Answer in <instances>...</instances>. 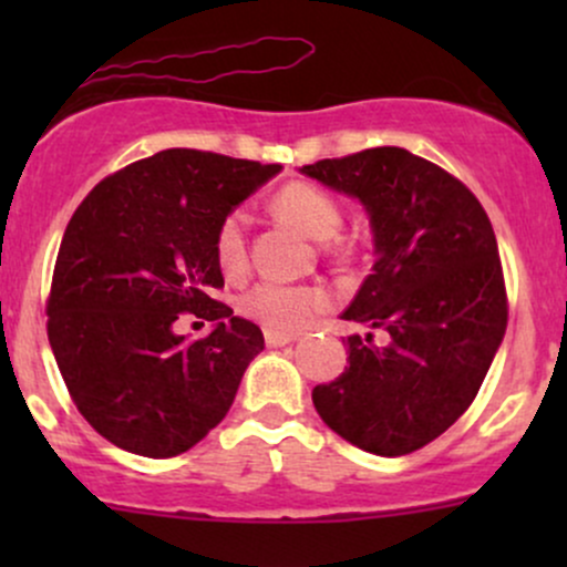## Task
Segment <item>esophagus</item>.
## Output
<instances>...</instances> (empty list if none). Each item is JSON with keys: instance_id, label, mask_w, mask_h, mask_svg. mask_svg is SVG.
Listing matches in <instances>:
<instances>
[{"instance_id": "34e87169", "label": "esophagus", "mask_w": 567, "mask_h": 567, "mask_svg": "<svg viewBox=\"0 0 567 567\" xmlns=\"http://www.w3.org/2000/svg\"><path fill=\"white\" fill-rule=\"evenodd\" d=\"M264 338H266V347H285V343H290V341H296V333H285V330H271V328H266L264 330Z\"/></svg>"}]
</instances>
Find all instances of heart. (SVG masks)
<instances>
[{
    "instance_id": "heart-1",
    "label": "heart",
    "mask_w": 567,
    "mask_h": 567,
    "mask_svg": "<svg viewBox=\"0 0 567 567\" xmlns=\"http://www.w3.org/2000/svg\"><path fill=\"white\" fill-rule=\"evenodd\" d=\"M279 216H285L298 229H303L315 239H330L341 229L343 207L333 194L324 188L292 181L282 186L275 197ZM247 213L231 210L218 224L213 250H216L218 269L226 277H243L250 266L247 250ZM328 303V292L315 285H282V282H258L239 296L243 315L252 317L271 330H298L309 324Z\"/></svg>"
}]
</instances>
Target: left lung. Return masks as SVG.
Returning <instances> with one entry per match:
<instances>
[{"label": "left lung", "mask_w": 567, "mask_h": 567, "mask_svg": "<svg viewBox=\"0 0 567 567\" xmlns=\"http://www.w3.org/2000/svg\"><path fill=\"white\" fill-rule=\"evenodd\" d=\"M303 175L365 205L375 264L343 320L383 330L349 336V368L311 392L351 445L408 455L464 415L504 341L506 285L480 199L408 148L379 146L303 165Z\"/></svg>", "instance_id": "obj_1"}]
</instances>
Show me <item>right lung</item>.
Listing matches in <instances>:
<instances>
[{
    "instance_id": "right-lung-1",
    "label": "right lung",
    "mask_w": 567,
    "mask_h": 567,
    "mask_svg": "<svg viewBox=\"0 0 567 567\" xmlns=\"http://www.w3.org/2000/svg\"><path fill=\"white\" fill-rule=\"evenodd\" d=\"M282 165L167 148L103 178L71 216L48 298V338L74 405L101 437L146 458L186 453L229 413L264 349L216 301L213 239ZM181 313L214 322L174 333Z\"/></svg>"
}]
</instances>
